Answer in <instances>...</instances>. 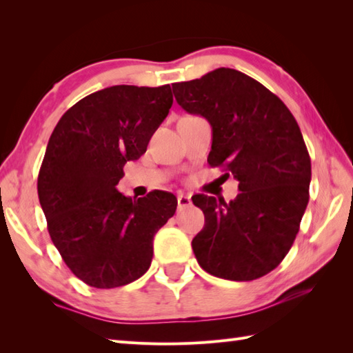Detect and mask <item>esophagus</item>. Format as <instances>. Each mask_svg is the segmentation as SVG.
<instances>
[{"instance_id": "34e87169", "label": "esophagus", "mask_w": 353, "mask_h": 353, "mask_svg": "<svg viewBox=\"0 0 353 353\" xmlns=\"http://www.w3.org/2000/svg\"><path fill=\"white\" fill-rule=\"evenodd\" d=\"M192 205V198L189 194H178V208L183 210Z\"/></svg>"}]
</instances>
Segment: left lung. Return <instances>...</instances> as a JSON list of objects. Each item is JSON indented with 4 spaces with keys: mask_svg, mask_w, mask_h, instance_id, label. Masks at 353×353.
<instances>
[{
    "mask_svg": "<svg viewBox=\"0 0 353 353\" xmlns=\"http://www.w3.org/2000/svg\"><path fill=\"white\" fill-rule=\"evenodd\" d=\"M172 90L187 113L208 121V163L230 170L240 190L230 202L192 198L205 216L192 240L194 256L217 278L268 275L292 248L310 199L311 160L299 125L276 95L236 69L219 68Z\"/></svg>",
    "mask_w": 353,
    "mask_h": 353,
    "instance_id": "8db88e82",
    "label": "left lung"
}]
</instances>
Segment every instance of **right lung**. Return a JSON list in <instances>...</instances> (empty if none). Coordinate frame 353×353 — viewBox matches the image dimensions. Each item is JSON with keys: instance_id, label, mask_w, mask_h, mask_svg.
<instances>
[{"instance_id": "right-lung-1", "label": "right lung", "mask_w": 353, "mask_h": 353, "mask_svg": "<svg viewBox=\"0 0 353 353\" xmlns=\"http://www.w3.org/2000/svg\"><path fill=\"white\" fill-rule=\"evenodd\" d=\"M172 103L169 84L112 85L70 107L50 137L39 202L54 246L90 287H122L146 273L154 236L175 214L172 193L131 199L116 189L125 163L146 152Z\"/></svg>"}]
</instances>
